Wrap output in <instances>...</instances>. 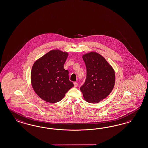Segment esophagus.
<instances>
[{
    "label": "esophagus",
    "mask_w": 148,
    "mask_h": 148,
    "mask_svg": "<svg viewBox=\"0 0 148 148\" xmlns=\"http://www.w3.org/2000/svg\"><path fill=\"white\" fill-rule=\"evenodd\" d=\"M73 84H74V86H75V87H77V86H78V83H77V82H74L73 83Z\"/></svg>",
    "instance_id": "obj_1"
}]
</instances>
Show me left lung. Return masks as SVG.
<instances>
[{"label":"left lung","instance_id":"obj_1","mask_svg":"<svg viewBox=\"0 0 148 148\" xmlns=\"http://www.w3.org/2000/svg\"><path fill=\"white\" fill-rule=\"evenodd\" d=\"M83 58L86 66V78L80 90L87 102H100L107 97L114 88V69L104 57L95 52L85 54Z\"/></svg>","mask_w":148,"mask_h":148}]
</instances>
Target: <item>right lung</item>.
<instances>
[{
	"label": "right lung",
	"mask_w": 148,
	"mask_h": 148,
	"mask_svg": "<svg viewBox=\"0 0 148 148\" xmlns=\"http://www.w3.org/2000/svg\"><path fill=\"white\" fill-rule=\"evenodd\" d=\"M68 56L66 52L53 50L33 65L30 76L32 85L38 97L47 102H59L74 86L69 80L68 70L64 69Z\"/></svg>",
	"instance_id": "1"
}]
</instances>
